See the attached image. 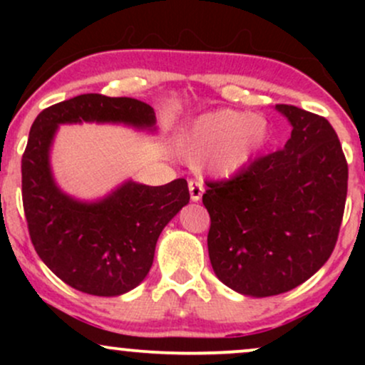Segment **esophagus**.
<instances>
[{
	"label": "esophagus",
	"mask_w": 365,
	"mask_h": 365,
	"mask_svg": "<svg viewBox=\"0 0 365 365\" xmlns=\"http://www.w3.org/2000/svg\"><path fill=\"white\" fill-rule=\"evenodd\" d=\"M188 190H190L192 202H199V200L202 199L204 188H202V183H200V182H194V180H190V182H188Z\"/></svg>",
	"instance_id": "esophagus-1"
}]
</instances>
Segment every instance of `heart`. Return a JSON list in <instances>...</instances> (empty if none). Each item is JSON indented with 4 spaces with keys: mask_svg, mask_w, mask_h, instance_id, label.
<instances>
[{
    "mask_svg": "<svg viewBox=\"0 0 365 365\" xmlns=\"http://www.w3.org/2000/svg\"><path fill=\"white\" fill-rule=\"evenodd\" d=\"M269 139V125L261 115L237 110L206 113L192 121L180 148L192 161L211 156L217 177H235L261 153Z\"/></svg>",
    "mask_w": 365,
    "mask_h": 365,
    "instance_id": "heart-1",
    "label": "heart"
}]
</instances>
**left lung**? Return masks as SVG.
I'll return each mask as SVG.
<instances>
[{
  "label": "left lung",
  "instance_id": "8db88e82",
  "mask_svg": "<svg viewBox=\"0 0 365 365\" xmlns=\"http://www.w3.org/2000/svg\"><path fill=\"white\" fill-rule=\"evenodd\" d=\"M290 121L282 150L228 182H209L207 249L215 274L242 295H279L324 266L340 232L349 166L322 116L276 104Z\"/></svg>",
  "mask_w": 365,
  "mask_h": 365
}]
</instances>
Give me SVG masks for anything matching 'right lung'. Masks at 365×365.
<instances>
[{
  "instance_id": "obj_1",
  "label": "right lung",
  "mask_w": 365,
  "mask_h": 365,
  "mask_svg": "<svg viewBox=\"0 0 365 365\" xmlns=\"http://www.w3.org/2000/svg\"><path fill=\"white\" fill-rule=\"evenodd\" d=\"M113 123L156 132V113L132 98L82 94L37 115L22 158V199L36 252L58 278L98 297L144 282L163 228L190 200L187 180L149 187L127 180L98 200L58 187L51 148L60 125Z\"/></svg>"
}]
</instances>
